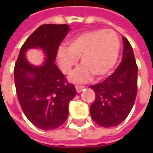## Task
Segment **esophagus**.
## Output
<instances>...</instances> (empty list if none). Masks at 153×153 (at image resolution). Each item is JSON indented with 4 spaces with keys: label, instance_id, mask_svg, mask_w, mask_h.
<instances>
[{
    "label": "esophagus",
    "instance_id": "esophagus-1",
    "mask_svg": "<svg viewBox=\"0 0 153 153\" xmlns=\"http://www.w3.org/2000/svg\"><path fill=\"white\" fill-rule=\"evenodd\" d=\"M75 88H76L77 93H80V92H82V90L84 88V86H81V85H76V86H75Z\"/></svg>",
    "mask_w": 153,
    "mask_h": 153
}]
</instances>
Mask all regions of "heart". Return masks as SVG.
Returning a JSON list of instances; mask_svg holds the SVG:
<instances>
[{
  "instance_id": "obj_1",
  "label": "heart",
  "mask_w": 153,
  "mask_h": 153,
  "mask_svg": "<svg viewBox=\"0 0 153 153\" xmlns=\"http://www.w3.org/2000/svg\"><path fill=\"white\" fill-rule=\"evenodd\" d=\"M120 42L112 30H92L82 33L60 47L57 60L64 73H70L80 57L83 64L71 75L74 81H83L93 74L96 78L105 76L111 70L118 59Z\"/></svg>"
}]
</instances>
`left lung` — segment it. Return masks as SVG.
<instances>
[{"label":"left lung","mask_w":153,"mask_h":153,"mask_svg":"<svg viewBox=\"0 0 153 153\" xmlns=\"http://www.w3.org/2000/svg\"><path fill=\"white\" fill-rule=\"evenodd\" d=\"M122 60L115 72L103 82L92 85L96 94L90 106L95 121L105 128L114 127L124 121L134 104L138 92V65L131 45L123 37Z\"/></svg>","instance_id":"8db88e82"}]
</instances>
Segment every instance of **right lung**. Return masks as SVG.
Here are the masks:
<instances>
[{
  "instance_id": "1",
  "label": "right lung",
  "mask_w": 153,
  "mask_h": 153,
  "mask_svg": "<svg viewBox=\"0 0 153 153\" xmlns=\"http://www.w3.org/2000/svg\"><path fill=\"white\" fill-rule=\"evenodd\" d=\"M70 31L67 25H43L23 44L14 69L15 84L23 111L36 127L55 129L62 125L69 114V103L76 90L55 64L61 42ZM40 47L47 58L42 67H34L25 58L29 48Z\"/></svg>"
}]
</instances>
